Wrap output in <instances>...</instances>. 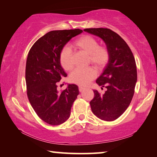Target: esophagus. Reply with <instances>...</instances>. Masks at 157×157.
I'll return each instance as SVG.
<instances>
[{
	"label": "esophagus",
	"mask_w": 157,
	"mask_h": 157,
	"mask_svg": "<svg viewBox=\"0 0 157 157\" xmlns=\"http://www.w3.org/2000/svg\"><path fill=\"white\" fill-rule=\"evenodd\" d=\"M84 89H85L84 87H83V86H79V92L83 91Z\"/></svg>",
	"instance_id": "obj_1"
}]
</instances>
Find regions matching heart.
Segmentation results:
<instances>
[{"label":"heart","mask_w":157,"mask_h":157,"mask_svg":"<svg viewBox=\"0 0 157 157\" xmlns=\"http://www.w3.org/2000/svg\"><path fill=\"white\" fill-rule=\"evenodd\" d=\"M73 46L89 55V59L98 68H102L109 59V52L107 48L99 46L96 39L89 35H83L74 42ZM60 63L66 71H70L73 67L72 52L68 47L62 50L60 54ZM96 76V72L92 67L78 68L70 75V80L81 86H86Z\"/></svg>","instance_id":"b5f03b06"}]
</instances>
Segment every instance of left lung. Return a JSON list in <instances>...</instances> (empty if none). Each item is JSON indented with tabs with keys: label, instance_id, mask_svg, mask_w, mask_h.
Wrapping results in <instances>:
<instances>
[{
	"label": "left lung",
	"instance_id": "left-lung-1",
	"mask_svg": "<svg viewBox=\"0 0 157 157\" xmlns=\"http://www.w3.org/2000/svg\"><path fill=\"white\" fill-rule=\"evenodd\" d=\"M84 31L102 39L109 52V59L96 79V83L105 86L107 91L100 94L94 90L91 110L101 120L115 121L129 107L134 94L137 71L134 55L126 42L110 29L87 28Z\"/></svg>",
	"mask_w": 157,
	"mask_h": 157
}]
</instances>
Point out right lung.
<instances>
[{
  "label": "right lung",
  "instance_id": "add662e5",
  "mask_svg": "<svg viewBox=\"0 0 157 157\" xmlns=\"http://www.w3.org/2000/svg\"><path fill=\"white\" fill-rule=\"evenodd\" d=\"M82 33L80 29L50 31L39 39L28 52L25 66L28 99L37 116L51 125L68 120L79 94L76 84H68L60 92L57 84L67 76L60 63L63 48Z\"/></svg>",
  "mask_w": 157,
  "mask_h": 157
}]
</instances>
